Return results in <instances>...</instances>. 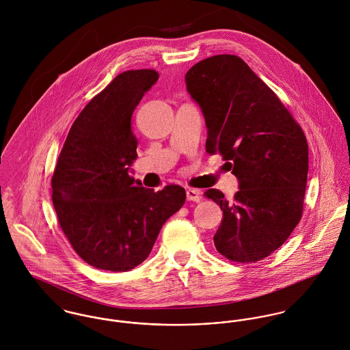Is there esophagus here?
<instances>
[{
  "label": "esophagus",
  "mask_w": 350,
  "mask_h": 350,
  "mask_svg": "<svg viewBox=\"0 0 350 350\" xmlns=\"http://www.w3.org/2000/svg\"><path fill=\"white\" fill-rule=\"evenodd\" d=\"M187 198H188L189 201L198 202V201H201V192H200L198 189L189 188V189H187Z\"/></svg>",
  "instance_id": "1"
}]
</instances>
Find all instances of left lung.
Returning a JSON list of instances; mask_svg holds the SVG:
<instances>
[{"label":"left lung","mask_w":350,"mask_h":350,"mask_svg":"<svg viewBox=\"0 0 350 350\" xmlns=\"http://www.w3.org/2000/svg\"><path fill=\"white\" fill-rule=\"evenodd\" d=\"M185 83L205 119L206 152L230 161L239 181L231 201L219 189L204 193L223 211L215 247L232 262H258L279 248L302 217L306 137L239 56L204 59L187 72Z\"/></svg>","instance_id":"8db88e82"}]
</instances>
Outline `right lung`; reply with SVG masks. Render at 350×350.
<instances>
[{"instance_id": "1", "label": "right lung", "mask_w": 350, "mask_h": 350, "mask_svg": "<svg viewBox=\"0 0 350 350\" xmlns=\"http://www.w3.org/2000/svg\"><path fill=\"white\" fill-rule=\"evenodd\" d=\"M154 70L119 74L74 122L52 177V201L67 239L90 266L129 271L152 252L165 221L184 205L178 185L146 189L130 176L137 159L131 117Z\"/></svg>"}]
</instances>
